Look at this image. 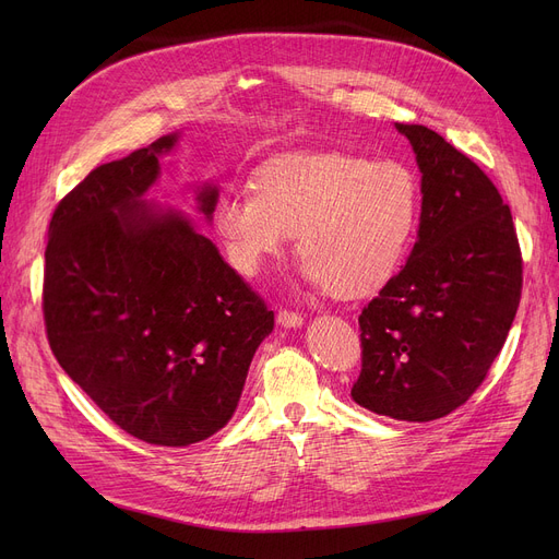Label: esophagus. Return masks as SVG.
Instances as JSON below:
<instances>
[{
  "instance_id": "esophagus-1",
  "label": "esophagus",
  "mask_w": 559,
  "mask_h": 559,
  "mask_svg": "<svg viewBox=\"0 0 559 559\" xmlns=\"http://www.w3.org/2000/svg\"><path fill=\"white\" fill-rule=\"evenodd\" d=\"M276 321L281 329H301L304 326V317L297 312H289V310H281L276 314Z\"/></svg>"
}]
</instances>
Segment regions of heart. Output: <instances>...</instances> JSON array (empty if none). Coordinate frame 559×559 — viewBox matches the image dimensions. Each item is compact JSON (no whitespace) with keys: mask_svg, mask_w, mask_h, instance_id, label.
<instances>
[{"mask_svg":"<svg viewBox=\"0 0 559 559\" xmlns=\"http://www.w3.org/2000/svg\"><path fill=\"white\" fill-rule=\"evenodd\" d=\"M419 209L421 186L407 165L321 152L264 163L253 186L219 199L213 224L238 274L255 276L297 233L301 276L356 299L394 276Z\"/></svg>","mask_w":559,"mask_h":559,"instance_id":"obj_1","label":"heart"}]
</instances>
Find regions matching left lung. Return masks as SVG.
Here are the masks:
<instances>
[{
    "label": "left lung",
    "mask_w": 559,
    "mask_h": 559,
    "mask_svg": "<svg viewBox=\"0 0 559 559\" xmlns=\"http://www.w3.org/2000/svg\"><path fill=\"white\" fill-rule=\"evenodd\" d=\"M417 156L421 217L405 267L360 314L350 396L399 421L447 417L501 354L521 299L512 213L487 174L442 135L394 124Z\"/></svg>",
    "instance_id": "obj_1"
}]
</instances>
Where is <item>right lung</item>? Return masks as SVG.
I'll return each instance as SVG.
<instances>
[{
    "instance_id": "right-lung-1",
    "label": "right lung",
    "mask_w": 559,
    "mask_h": 559,
    "mask_svg": "<svg viewBox=\"0 0 559 559\" xmlns=\"http://www.w3.org/2000/svg\"><path fill=\"white\" fill-rule=\"evenodd\" d=\"M179 133L99 165L56 205L43 310L53 356L102 413L156 447L222 430L274 312L181 211L146 201ZM217 186L197 188L213 219Z\"/></svg>"
}]
</instances>
